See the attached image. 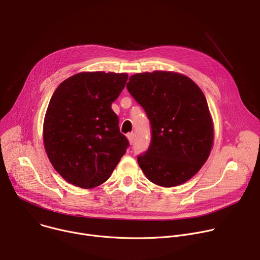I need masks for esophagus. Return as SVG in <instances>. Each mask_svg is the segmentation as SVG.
I'll return each instance as SVG.
<instances>
[{"label":"esophagus","instance_id":"obj_1","mask_svg":"<svg viewBox=\"0 0 260 260\" xmlns=\"http://www.w3.org/2000/svg\"><path fill=\"white\" fill-rule=\"evenodd\" d=\"M126 137H127V140H128L129 144H133V142H134V138H135V134H134V133H129V134H127V135H126Z\"/></svg>","mask_w":260,"mask_h":260}]
</instances>
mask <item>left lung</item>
<instances>
[{
  "instance_id": "left-lung-1",
  "label": "left lung",
  "mask_w": 260,
  "mask_h": 260,
  "mask_svg": "<svg viewBox=\"0 0 260 260\" xmlns=\"http://www.w3.org/2000/svg\"><path fill=\"white\" fill-rule=\"evenodd\" d=\"M151 123V143L138 164L162 187L191 179L207 161L214 141L213 119L202 89L187 76L154 71L132 75L126 84Z\"/></svg>"
}]
</instances>
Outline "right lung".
Returning <instances> with one entry per match:
<instances>
[{"instance_id": "right-lung-1", "label": "right lung", "mask_w": 260, "mask_h": 260, "mask_svg": "<svg viewBox=\"0 0 260 260\" xmlns=\"http://www.w3.org/2000/svg\"><path fill=\"white\" fill-rule=\"evenodd\" d=\"M127 78L126 73L82 72L51 96L43 124L45 151L54 170L77 187L106 182L129 145L111 109Z\"/></svg>"}]
</instances>
